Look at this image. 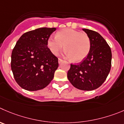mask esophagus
I'll use <instances>...</instances> for the list:
<instances>
[{"instance_id":"obj_1","label":"esophagus","mask_w":124,"mask_h":124,"mask_svg":"<svg viewBox=\"0 0 124 124\" xmlns=\"http://www.w3.org/2000/svg\"><path fill=\"white\" fill-rule=\"evenodd\" d=\"M63 61V60H62V59L60 58H58V63H59V64H60V63H62Z\"/></svg>"}]
</instances>
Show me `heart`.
Segmentation results:
<instances>
[{
	"instance_id": "1",
	"label": "heart",
	"mask_w": 124,
	"mask_h": 124,
	"mask_svg": "<svg viewBox=\"0 0 124 124\" xmlns=\"http://www.w3.org/2000/svg\"><path fill=\"white\" fill-rule=\"evenodd\" d=\"M47 45L53 54L57 55L64 47V55L74 62L83 61L89 54L91 41L86 33L72 29H65L58 31L56 37L50 36Z\"/></svg>"
}]
</instances>
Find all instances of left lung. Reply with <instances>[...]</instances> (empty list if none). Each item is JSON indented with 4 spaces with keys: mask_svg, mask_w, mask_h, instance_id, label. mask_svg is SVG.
Listing matches in <instances>:
<instances>
[{
    "mask_svg": "<svg viewBox=\"0 0 124 124\" xmlns=\"http://www.w3.org/2000/svg\"><path fill=\"white\" fill-rule=\"evenodd\" d=\"M90 39L91 49L88 56L78 64H70L68 78L78 89L92 91L105 81L111 66L110 47L99 33L83 29Z\"/></svg>",
    "mask_w": 124,
    "mask_h": 124,
    "instance_id": "1",
    "label": "left lung"
}]
</instances>
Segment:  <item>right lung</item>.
Segmentation results:
<instances>
[{
    "label": "right lung",
    "mask_w": 124,
    "mask_h": 124,
    "mask_svg": "<svg viewBox=\"0 0 124 124\" xmlns=\"http://www.w3.org/2000/svg\"><path fill=\"white\" fill-rule=\"evenodd\" d=\"M56 28H39L25 33L11 54V68L17 84L27 91H38L52 80L58 60L50 52L47 41Z\"/></svg>",
    "instance_id": "right-lung-1"
}]
</instances>
